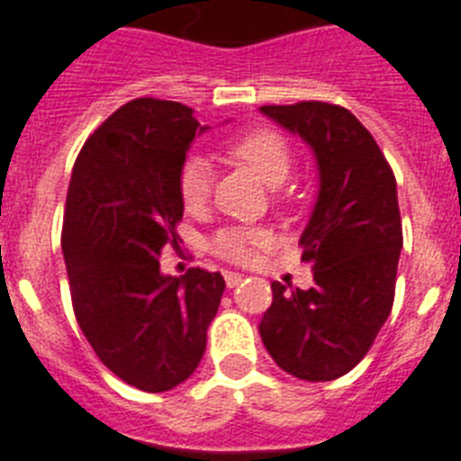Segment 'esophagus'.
Wrapping results in <instances>:
<instances>
[{
	"label": "esophagus",
	"mask_w": 461,
	"mask_h": 461,
	"mask_svg": "<svg viewBox=\"0 0 461 461\" xmlns=\"http://www.w3.org/2000/svg\"><path fill=\"white\" fill-rule=\"evenodd\" d=\"M223 279H226L228 288H235L240 281L244 279V275H240V272H226V275H223Z\"/></svg>",
	"instance_id": "1"
}]
</instances>
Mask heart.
Instances as JSON below:
<instances>
[{
	"label": "heart",
	"mask_w": 461,
	"mask_h": 461,
	"mask_svg": "<svg viewBox=\"0 0 461 461\" xmlns=\"http://www.w3.org/2000/svg\"><path fill=\"white\" fill-rule=\"evenodd\" d=\"M228 154L238 164L247 166L267 186L279 191L293 170V149L288 140L275 129H254L242 133L228 145ZM177 194L186 212H201L212 194V168L203 157H186L177 173ZM267 242V233L260 228L226 226L214 233L210 247L217 256L235 263H247L256 247Z\"/></svg>",
	"instance_id": "b5f03b06"
}]
</instances>
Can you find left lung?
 Returning a JSON list of instances; mask_svg holds the SVG:
<instances>
[{
	"instance_id": "obj_1",
	"label": "left lung",
	"mask_w": 461,
	"mask_h": 461,
	"mask_svg": "<svg viewBox=\"0 0 461 461\" xmlns=\"http://www.w3.org/2000/svg\"><path fill=\"white\" fill-rule=\"evenodd\" d=\"M263 115L297 133L319 164V198L304 228L309 291L272 284L260 339L284 372L335 381L367 356L388 321L402 251L397 182L372 133L351 110L323 101L263 105Z\"/></svg>"
}]
</instances>
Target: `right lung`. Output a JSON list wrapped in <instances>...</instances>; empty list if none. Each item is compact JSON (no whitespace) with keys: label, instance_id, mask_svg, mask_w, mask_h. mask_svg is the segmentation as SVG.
I'll use <instances>...</instances> for the list:
<instances>
[{"label":"right lung","instance_id":"1","mask_svg":"<svg viewBox=\"0 0 461 461\" xmlns=\"http://www.w3.org/2000/svg\"><path fill=\"white\" fill-rule=\"evenodd\" d=\"M201 131L177 101H129L87 138L68 185L62 251L76 321L105 367L142 393L195 372L226 288L219 272L158 266L180 242L177 173Z\"/></svg>","mask_w":461,"mask_h":461}]
</instances>
